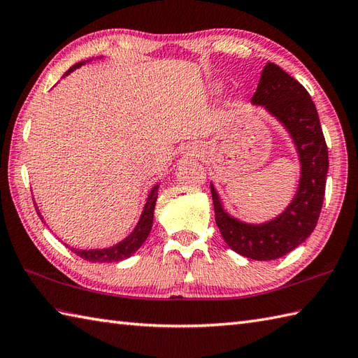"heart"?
Listing matches in <instances>:
<instances>
[{"label":"heart","mask_w":358,"mask_h":358,"mask_svg":"<svg viewBox=\"0 0 358 358\" xmlns=\"http://www.w3.org/2000/svg\"><path fill=\"white\" fill-rule=\"evenodd\" d=\"M213 89H214V92H217V93H219V92L222 90V85H220V84H214V85H213Z\"/></svg>","instance_id":"1"}]
</instances>
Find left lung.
<instances>
[{
  "mask_svg": "<svg viewBox=\"0 0 358 358\" xmlns=\"http://www.w3.org/2000/svg\"><path fill=\"white\" fill-rule=\"evenodd\" d=\"M251 104L262 107L288 133L299 157V184L291 202L275 217L250 224L231 216L213 182L216 225L225 243L252 260H275L303 243L319 220L328 174V147L319 113L306 89L279 66L268 62Z\"/></svg>",
  "mask_w": 358,
  "mask_h": 358,
  "instance_id": "obj_1",
  "label": "left lung"
}]
</instances>
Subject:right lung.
Instances as JSON below:
<instances>
[{
	"mask_svg": "<svg viewBox=\"0 0 358 358\" xmlns=\"http://www.w3.org/2000/svg\"><path fill=\"white\" fill-rule=\"evenodd\" d=\"M101 58L102 57H99L96 59H101ZM90 61H93V58L78 62V64H75L73 67H70L62 78H66L67 75L71 73V71H75L76 69H79L81 66H85L87 62H90ZM159 185H161V184H156L152 189H150V193L147 196V201H145V205H144V208H142L141 217L138 220L136 227H134L133 231L129 236H127L125 239H122L121 242H117V243H115L112 246H108V248H90V250L73 248V246H70L67 243H64V245L67 246V248H70L71 251H73L76 256L83 257L84 260L94 262V264H96V262H98V264H115V262H121V260L129 259L130 256H133V254L141 248L142 245H144V242L147 241L150 231H152ZM35 208H36V213H38L39 219L44 222V217L41 216V213H39V208H38L36 203H35ZM44 224H45V222H44Z\"/></svg>",
	"mask_w": 358,
	"mask_h": 358,
	"instance_id": "right-lung-1",
	"label": "right lung"
}]
</instances>
